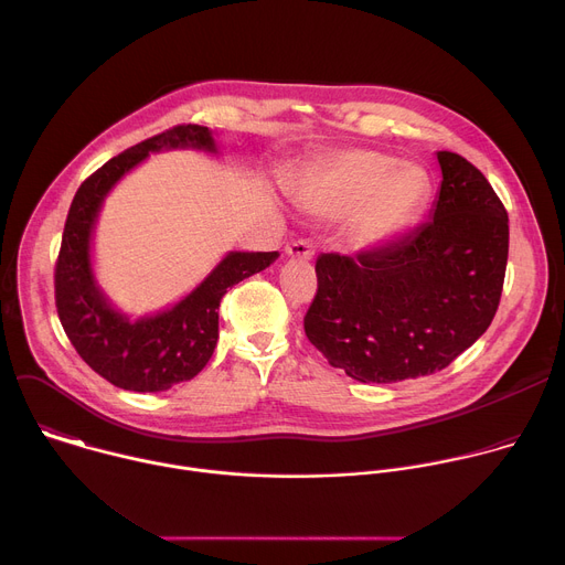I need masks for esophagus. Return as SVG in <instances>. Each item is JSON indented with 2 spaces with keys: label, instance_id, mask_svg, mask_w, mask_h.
I'll list each match as a JSON object with an SVG mask.
<instances>
[{
  "label": "esophagus",
  "instance_id": "1",
  "mask_svg": "<svg viewBox=\"0 0 565 565\" xmlns=\"http://www.w3.org/2000/svg\"><path fill=\"white\" fill-rule=\"evenodd\" d=\"M286 255L297 257V259H312L315 248L308 238H297V241H290V244L286 246Z\"/></svg>",
  "mask_w": 565,
  "mask_h": 565
}]
</instances>
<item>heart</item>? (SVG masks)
<instances>
[{
	"label": "heart",
	"instance_id": "b5f03b06",
	"mask_svg": "<svg viewBox=\"0 0 565 565\" xmlns=\"http://www.w3.org/2000/svg\"><path fill=\"white\" fill-rule=\"evenodd\" d=\"M427 194V177L414 166L371 149L340 151L317 163L306 177L308 203L324 214H347L358 204L351 234L362 246L405 227Z\"/></svg>",
	"mask_w": 565,
	"mask_h": 565
}]
</instances>
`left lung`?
Segmentation results:
<instances>
[{"label":"left lung","mask_w":565,"mask_h":565,"mask_svg":"<svg viewBox=\"0 0 565 565\" xmlns=\"http://www.w3.org/2000/svg\"><path fill=\"white\" fill-rule=\"evenodd\" d=\"M438 163L429 221L355 257H317L306 338L360 382L443 371L497 315L510 248L505 205L467 158L438 151Z\"/></svg>","instance_id":"8db88e82"}]
</instances>
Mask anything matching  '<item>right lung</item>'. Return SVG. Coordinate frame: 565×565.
<instances>
[{"instance_id": "1", "label": "right lung", "mask_w": 565, "mask_h": 565, "mask_svg": "<svg viewBox=\"0 0 565 565\" xmlns=\"http://www.w3.org/2000/svg\"><path fill=\"white\" fill-rule=\"evenodd\" d=\"M203 147L214 151L207 127L177 125L156 134L96 170L77 188L66 214L55 262V306L62 329L98 375L125 391H166L192 380L212 358L218 340V303L227 288L268 268L277 253H230L212 275L172 310L129 321L94 284L89 238L105 194L149 151Z\"/></svg>"}]
</instances>
